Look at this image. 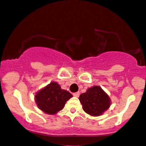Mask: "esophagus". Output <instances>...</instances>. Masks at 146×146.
I'll return each mask as SVG.
<instances>
[{
    "mask_svg": "<svg viewBox=\"0 0 146 146\" xmlns=\"http://www.w3.org/2000/svg\"><path fill=\"white\" fill-rule=\"evenodd\" d=\"M73 96H74V97H76V98H78V97L80 96V92H75V93H73Z\"/></svg>",
    "mask_w": 146,
    "mask_h": 146,
    "instance_id": "34e87169",
    "label": "esophagus"
}]
</instances>
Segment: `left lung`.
<instances>
[{
    "mask_svg": "<svg viewBox=\"0 0 146 146\" xmlns=\"http://www.w3.org/2000/svg\"><path fill=\"white\" fill-rule=\"evenodd\" d=\"M84 111L92 116H100L110 106L108 95L99 86L89 88L79 98Z\"/></svg>",
    "mask_w": 146,
    "mask_h": 146,
    "instance_id": "left-lung-1",
    "label": "left lung"
}]
</instances>
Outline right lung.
<instances>
[{
	"label": "right lung",
	"instance_id": "right-lung-1",
	"mask_svg": "<svg viewBox=\"0 0 146 146\" xmlns=\"http://www.w3.org/2000/svg\"><path fill=\"white\" fill-rule=\"evenodd\" d=\"M72 97V94L61 89L57 82H52L36 93L35 101L44 112L54 114L62 110L66 101Z\"/></svg>",
	"mask_w": 146,
	"mask_h": 146
}]
</instances>
